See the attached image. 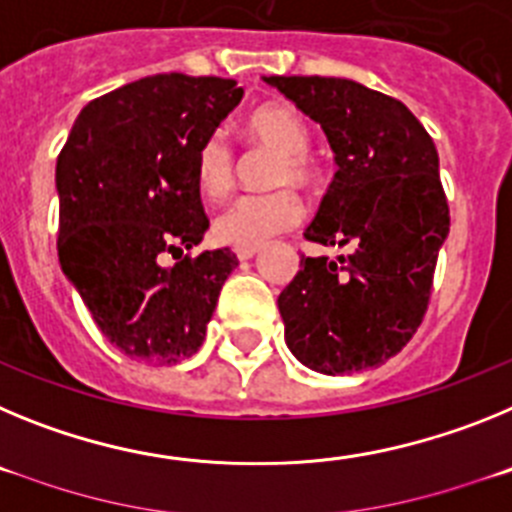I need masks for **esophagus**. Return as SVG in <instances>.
<instances>
[{"mask_svg": "<svg viewBox=\"0 0 512 512\" xmlns=\"http://www.w3.org/2000/svg\"><path fill=\"white\" fill-rule=\"evenodd\" d=\"M233 251H235V256H238V261H248V259H253L256 253H259V246H235Z\"/></svg>", "mask_w": 512, "mask_h": 512, "instance_id": "34e87169", "label": "esophagus"}]
</instances>
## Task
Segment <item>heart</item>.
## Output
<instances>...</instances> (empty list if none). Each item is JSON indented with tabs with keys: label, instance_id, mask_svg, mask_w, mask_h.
I'll list each match as a JSON object with an SVG mask.
<instances>
[{
	"label": "heart",
	"instance_id": "b5f03b06",
	"mask_svg": "<svg viewBox=\"0 0 512 512\" xmlns=\"http://www.w3.org/2000/svg\"><path fill=\"white\" fill-rule=\"evenodd\" d=\"M246 135L261 148L277 153L271 184L315 182L318 169L307 153L310 130L305 120L287 104H261L248 115ZM194 176L212 200L230 192L235 182V151L223 133H210L194 156ZM305 217V202L295 189L282 187L264 194H243L217 212L215 238L230 246H264L274 235L287 233Z\"/></svg>",
	"mask_w": 512,
	"mask_h": 512
}]
</instances>
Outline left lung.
Listing matches in <instances>:
<instances>
[{"label": "left lung", "instance_id": "obj_1", "mask_svg": "<svg viewBox=\"0 0 512 512\" xmlns=\"http://www.w3.org/2000/svg\"><path fill=\"white\" fill-rule=\"evenodd\" d=\"M328 135L338 171L307 241L354 251L302 256L279 295L289 351L320 374L384 364L415 336L428 310L449 202L438 153L395 97L336 76H266Z\"/></svg>", "mask_w": 512, "mask_h": 512}]
</instances>
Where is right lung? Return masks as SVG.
I'll list each match as a JSON object with an SVG mask.
<instances>
[{
	"instance_id": "right-lung-1",
	"label": "right lung",
	"mask_w": 512,
	"mask_h": 512,
	"mask_svg": "<svg viewBox=\"0 0 512 512\" xmlns=\"http://www.w3.org/2000/svg\"><path fill=\"white\" fill-rule=\"evenodd\" d=\"M241 97L220 76H146L92 99L58 153V261L130 359L197 354L238 266L230 248L187 251L210 228L194 156ZM169 252L174 267L163 264Z\"/></svg>"
}]
</instances>
